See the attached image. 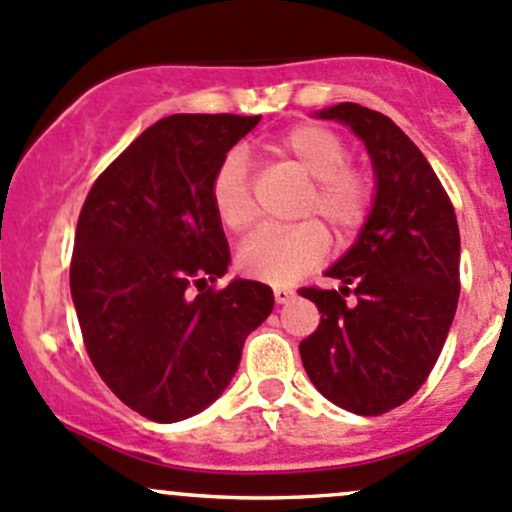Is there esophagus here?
<instances>
[{
	"mask_svg": "<svg viewBox=\"0 0 512 512\" xmlns=\"http://www.w3.org/2000/svg\"><path fill=\"white\" fill-rule=\"evenodd\" d=\"M292 299H294V289L275 287V302L277 304H287V302H292Z\"/></svg>",
	"mask_w": 512,
	"mask_h": 512,
	"instance_id": "esophagus-1",
	"label": "esophagus"
}]
</instances>
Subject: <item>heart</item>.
Here are the masks:
<instances>
[{
  "instance_id": "obj_1",
  "label": "heart",
  "mask_w": 512,
  "mask_h": 512,
  "mask_svg": "<svg viewBox=\"0 0 512 512\" xmlns=\"http://www.w3.org/2000/svg\"><path fill=\"white\" fill-rule=\"evenodd\" d=\"M275 153L302 175L312 178L299 215L319 218L332 227L339 242L352 240L366 225L376 198V183L369 170L347 163L349 146L342 136L319 123H297L282 133ZM210 200L218 220L230 232H247L257 223L252 175L240 151L227 153L210 185ZM319 220L262 230L237 252V270L250 280L270 285H292L317 267L329 252V232Z\"/></svg>"
}]
</instances>
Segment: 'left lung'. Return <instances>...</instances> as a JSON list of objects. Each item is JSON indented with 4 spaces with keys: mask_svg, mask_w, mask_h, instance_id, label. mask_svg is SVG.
Instances as JSON below:
<instances>
[{
    "mask_svg": "<svg viewBox=\"0 0 512 512\" xmlns=\"http://www.w3.org/2000/svg\"><path fill=\"white\" fill-rule=\"evenodd\" d=\"M319 118L347 123L364 141L376 198L359 240L327 270L342 287L299 289L322 314L299 354L332 404L381 416L421 389L456 317L458 220L438 175L389 116L337 103Z\"/></svg>",
    "mask_w": 512,
    "mask_h": 512,
    "instance_id": "left-lung-1",
    "label": "left lung"
}]
</instances>
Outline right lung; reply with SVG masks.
I'll return each mask as SVG.
<instances>
[{
	"mask_svg": "<svg viewBox=\"0 0 512 512\" xmlns=\"http://www.w3.org/2000/svg\"><path fill=\"white\" fill-rule=\"evenodd\" d=\"M257 123L232 113L160 118L98 175L81 208L69 280L86 352L108 389L151 421L213 404L247 334L275 307L262 282L213 287L230 250L210 185Z\"/></svg>",
	"mask_w": 512,
	"mask_h": 512,
	"instance_id": "obj_1",
	"label": "right lung"
}]
</instances>
